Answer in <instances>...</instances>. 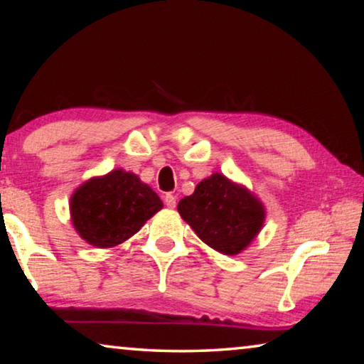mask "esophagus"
I'll return each mask as SVG.
<instances>
[{
  "instance_id": "1",
  "label": "esophagus",
  "mask_w": 364,
  "mask_h": 364,
  "mask_svg": "<svg viewBox=\"0 0 364 364\" xmlns=\"http://www.w3.org/2000/svg\"><path fill=\"white\" fill-rule=\"evenodd\" d=\"M164 202L165 205H167L168 208H175L176 207V197L171 194V193H167L164 196Z\"/></svg>"
}]
</instances>
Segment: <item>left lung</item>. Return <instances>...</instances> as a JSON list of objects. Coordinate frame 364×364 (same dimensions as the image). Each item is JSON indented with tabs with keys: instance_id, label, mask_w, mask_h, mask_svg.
Listing matches in <instances>:
<instances>
[{
	"instance_id": "8db88e82",
	"label": "left lung",
	"mask_w": 364,
	"mask_h": 364,
	"mask_svg": "<svg viewBox=\"0 0 364 364\" xmlns=\"http://www.w3.org/2000/svg\"><path fill=\"white\" fill-rule=\"evenodd\" d=\"M181 218L202 241L225 255H236L262 230L264 210L244 186L213 173L178 204Z\"/></svg>"
}]
</instances>
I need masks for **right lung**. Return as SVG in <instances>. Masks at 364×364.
Wrapping results in <instances>:
<instances>
[{"label": "right lung", "instance_id": "right-lung-1", "mask_svg": "<svg viewBox=\"0 0 364 364\" xmlns=\"http://www.w3.org/2000/svg\"><path fill=\"white\" fill-rule=\"evenodd\" d=\"M164 207L134 173L114 170L82 184L70 199L72 223L95 247H114L141 230Z\"/></svg>", "mask_w": 364, "mask_h": 364}]
</instances>
